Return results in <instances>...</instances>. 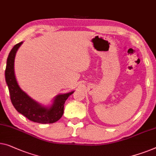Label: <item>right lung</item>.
I'll return each instance as SVG.
<instances>
[{"mask_svg":"<svg viewBox=\"0 0 156 156\" xmlns=\"http://www.w3.org/2000/svg\"><path fill=\"white\" fill-rule=\"evenodd\" d=\"M22 42L15 45L9 53L5 68V81L10 92V100L17 112L23 115L29 120L41 124H52L61 118L64 112L65 101L74 91L58 95L50 108L41 106L31 99L20 89L15 78L14 62L17 49Z\"/></svg>","mask_w":156,"mask_h":156,"instance_id":"add662e5","label":"right lung"}]
</instances>
